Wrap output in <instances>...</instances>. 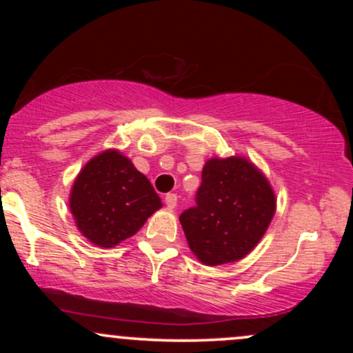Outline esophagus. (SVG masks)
<instances>
[{
	"mask_svg": "<svg viewBox=\"0 0 353 353\" xmlns=\"http://www.w3.org/2000/svg\"><path fill=\"white\" fill-rule=\"evenodd\" d=\"M164 202H165V205H168L169 209H174L177 205V194H172V192L165 194Z\"/></svg>",
	"mask_w": 353,
	"mask_h": 353,
	"instance_id": "esophagus-1",
	"label": "esophagus"
}]
</instances>
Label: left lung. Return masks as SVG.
<instances>
[{
  "mask_svg": "<svg viewBox=\"0 0 353 353\" xmlns=\"http://www.w3.org/2000/svg\"><path fill=\"white\" fill-rule=\"evenodd\" d=\"M275 194L245 157H212L202 169L196 205L179 221L194 255L205 265L241 261L269 228Z\"/></svg>",
  "mask_w": 353,
  "mask_h": 353,
  "instance_id": "obj_1",
  "label": "left lung"
}]
</instances>
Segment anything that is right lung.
<instances>
[{
    "label": "right lung",
    "mask_w": 353,
    "mask_h": 353,
    "mask_svg": "<svg viewBox=\"0 0 353 353\" xmlns=\"http://www.w3.org/2000/svg\"><path fill=\"white\" fill-rule=\"evenodd\" d=\"M70 208L81 234L109 249L134 236L163 202L128 157L108 149L81 169L72 184Z\"/></svg>",
    "instance_id": "add662e5"
}]
</instances>
